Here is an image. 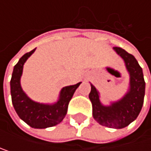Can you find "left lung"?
<instances>
[{
  "label": "left lung",
  "mask_w": 151,
  "mask_h": 151,
  "mask_svg": "<svg viewBox=\"0 0 151 151\" xmlns=\"http://www.w3.org/2000/svg\"><path fill=\"white\" fill-rule=\"evenodd\" d=\"M114 51L123 59L130 75V87L127 93L117 102L104 105L99 92L91 84L89 99L93 106V119L103 126L122 129L136 120L141 111L145 95V81L142 68L136 58L124 49L114 47Z\"/></svg>",
  "instance_id": "obj_1"
}]
</instances>
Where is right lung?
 <instances>
[{
	"mask_svg": "<svg viewBox=\"0 0 151 151\" xmlns=\"http://www.w3.org/2000/svg\"><path fill=\"white\" fill-rule=\"evenodd\" d=\"M36 48L22 56L15 65L11 79V94L13 107L19 117L35 129H46L60 123L65 118L68 104L81 82L76 85L65 86L61 89L57 103L40 104L31 100L20 86L23 65L34 53Z\"/></svg>",
	"mask_w": 151,
	"mask_h": 151,
	"instance_id": "add662e5",
	"label": "right lung"
}]
</instances>
